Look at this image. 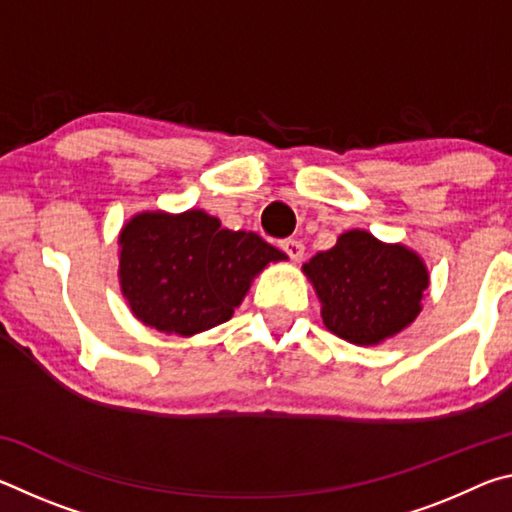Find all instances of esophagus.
Masks as SVG:
<instances>
[{
    "label": "esophagus",
    "mask_w": 512,
    "mask_h": 512,
    "mask_svg": "<svg viewBox=\"0 0 512 512\" xmlns=\"http://www.w3.org/2000/svg\"><path fill=\"white\" fill-rule=\"evenodd\" d=\"M280 248L291 259H300L302 255H305V246H302V241H298V239H282L280 241Z\"/></svg>",
    "instance_id": "34e87169"
}]
</instances>
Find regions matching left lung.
Returning a JSON list of instances; mask_svg holds the SVG:
<instances>
[{"label":"left lung","mask_w":512,"mask_h":512,"mask_svg":"<svg viewBox=\"0 0 512 512\" xmlns=\"http://www.w3.org/2000/svg\"><path fill=\"white\" fill-rule=\"evenodd\" d=\"M302 268L323 302L325 327L357 345H375L402 332L420 314L429 287L418 255L381 244L366 230L345 232L334 248Z\"/></svg>","instance_id":"8db88e82"}]
</instances>
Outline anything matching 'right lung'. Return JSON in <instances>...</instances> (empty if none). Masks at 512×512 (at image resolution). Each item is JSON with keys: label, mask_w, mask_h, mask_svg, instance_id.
Masks as SVG:
<instances>
[{"label": "right lung", "mask_w": 512, "mask_h": 512, "mask_svg": "<svg viewBox=\"0 0 512 512\" xmlns=\"http://www.w3.org/2000/svg\"><path fill=\"white\" fill-rule=\"evenodd\" d=\"M121 291L158 332L192 336L230 320L253 277L282 250L244 230H225L203 210L137 214L119 237Z\"/></svg>", "instance_id": "obj_1"}]
</instances>
